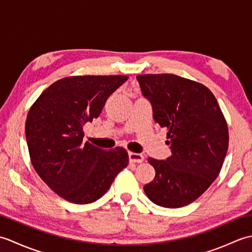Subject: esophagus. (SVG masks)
Instances as JSON below:
<instances>
[{"label": "esophagus", "instance_id": "34e87169", "mask_svg": "<svg viewBox=\"0 0 252 252\" xmlns=\"http://www.w3.org/2000/svg\"><path fill=\"white\" fill-rule=\"evenodd\" d=\"M129 160L130 162H134V163H141L144 161V156L142 154H136V153H129Z\"/></svg>", "mask_w": 252, "mask_h": 252}]
</instances>
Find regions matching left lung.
<instances>
[{
  "label": "left lung",
  "mask_w": 252,
  "mask_h": 252,
  "mask_svg": "<svg viewBox=\"0 0 252 252\" xmlns=\"http://www.w3.org/2000/svg\"><path fill=\"white\" fill-rule=\"evenodd\" d=\"M153 117L167 129L172 155L148 158L156 171L144 186L153 202L180 208L195 201L215 181L228 147V129L217 98L205 85L175 74H138Z\"/></svg>",
  "instance_id": "obj_1"
}]
</instances>
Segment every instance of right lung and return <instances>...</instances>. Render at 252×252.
I'll return each mask as SVG.
<instances>
[{"instance_id": "add662e5", "label": "right lung", "mask_w": 252, "mask_h": 252, "mask_svg": "<svg viewBox=\"0 0 252 252\" xmlns=\"http://www.w3.org/2000/svg\"><path fill=\"white\" fill-rule=\"evenodd\" d=\"M126 76H76L51 84L31 106L26 138L31 163L52 190L78 205L94 202L129 163L125 148L83 143V126L97 118Z\"/></svg>"}]
</instances>
